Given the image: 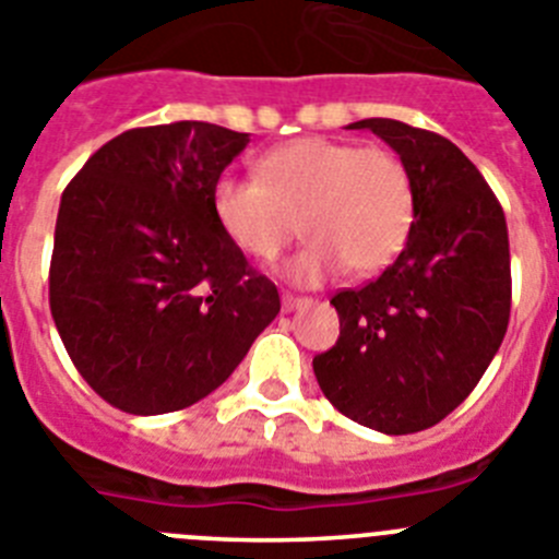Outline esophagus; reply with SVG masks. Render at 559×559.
I'll return each mask as SVG.
<instances>
[{"instance_id": "1", "label": "esophagus", "mask_w": 559, "mask_h": 559, "mask_svg": "<svg viewBox=\"0 0 559 559\" xmlns=\"http://www.w3.org/2000/svg\"><path fill=\"white\" fill-rule=\"evenodd\" d=\"M306 304H311V300L300 298V295H292V292H284V295H281V306H284V311H295Z\"/></svg>"}]
</instances>
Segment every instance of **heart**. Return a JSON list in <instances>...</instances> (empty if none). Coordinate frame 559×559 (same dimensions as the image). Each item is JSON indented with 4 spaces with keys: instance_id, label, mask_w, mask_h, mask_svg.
I'll return each instance as SVG.
<instances>
[{
    "instance_id": "b5f03b06",
    "label": "heart",
    "mask_w": 559,
    "mask_h": 559,
    "mask_svg": "<svg viewBox=\"0 0 559 559\" xmlns=\"http://www.w3.org/2000/svg\"><path fill=\"white\" fill-rule=\"evenodd\" d=\"M255 175L214 180V219L259 261H273L304 228L309 242L289 264L298 284H317L342 267L376 275L406 248L417 189L392 150L304 135L261 155Z\"/></svg>"
}]
</instances>
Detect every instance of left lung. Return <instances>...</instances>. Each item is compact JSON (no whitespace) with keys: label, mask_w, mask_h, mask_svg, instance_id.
<instances>
[{"label":"left lung","mask_w":559,"mask_h":559,"mask_svg":"<svg viewBox=\"0 0 559 559\" xmlns=\"http://www.w3.org/2000/svg\"><path fill=\"white\" fill-rule=\"evenodd\" d=\"M406 167L417 214L406 248L370 284L336 292L340 340L314 356L345 417L384 435L440 424L471 395L510 323V239L499 200L456 144L399 119H361Z\"/></svg>","instance_id":"left-lung-1"}]
</instances>
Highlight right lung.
I'll return each instance as SVG.
<instances>
[{"label":"right lung","instance_id":"1","mask_svg":"<svg viewBox=\"0 0 559 559\" xmlns=\"http://www.w3.org/2000/svg\"><path fill=\"white\" fill-rule=\"evenodd\" d=\"M250 135L209 122L133 128L60 198L49 309L78 373L130 415L198 404L281 311L214 219L211 186Z\"/></svg>","mask_w":559,"mask_h":559}]
</instances>
